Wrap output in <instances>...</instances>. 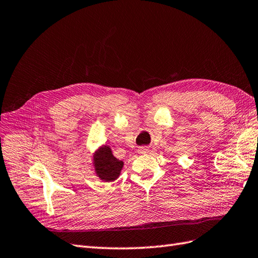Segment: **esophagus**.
<instances>
[{"label":"esophagus","mask_w":258,"mask_h":258,"mask_svg":"<svg viewBox=\"0 0 258 258\" xmlns=\"http://www.w3.org/2000/svg\"><path fill=\"white\" fill-rule=\"evenodd\" d=\"M138 152H139L140 154H146L149 152V148L148 147H140L139 149H138Z\"/></svg>","instance_id":"obj_1"}]
</instances>
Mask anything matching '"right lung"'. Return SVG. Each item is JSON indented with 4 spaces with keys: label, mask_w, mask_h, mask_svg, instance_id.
<instances>
[{
    "label": "right lung",
    "mask_w": 258,
    "mask_h": 258,
    "mask_svg": "<svg viewBox=\"0 0 258 258\" xmlns=\"http://www.w3.org/2000/svg\"><path fill=\"white\" fill-rule=\"evenodd\" d=\"M94 164H95L97 176L100 179L105 181H111L119 176L123 166V162L117 160L112 155L110 148L104 146L94 155Z\"/></svg>",
    "instance_id": "obj_1"
}]
</instances>
